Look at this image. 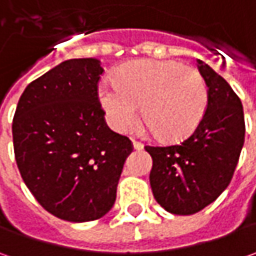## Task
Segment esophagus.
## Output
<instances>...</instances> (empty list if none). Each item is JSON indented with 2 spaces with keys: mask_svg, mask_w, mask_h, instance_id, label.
<instances>
[{
  "mask_svg": "<svg viewBox=\"0 0 256 256\" xmlns=\"http://www.w3.org/2000/svg\"><path fill=\"white\" fill-rule=\"evenodd\" d=\"M132 146L134 150H136V151H141L144 148V145L141 142H138V141H132Z\"/></svg>",
  "mask_w": 256,
  "mask_h": 256,
  "instance_id": "34e87169",
  "label": "esophagus"
}]
</instances>
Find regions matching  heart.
<instances>
[{
    "instance_id": "obj_1",
    "label": "heart",
    "mask_w": 256,
    "mask_h": 256,
    "mask_svg": "<svg viewBox=\"0 0 256 256\" xmlns=\"http://www.w3.org/2000/svg\"><path fill=\"white\" fill-rule=\"evenodd\" d=\"M98 101L110 125L118 132L142 118L164 141H182L201 124L208 105L202 74L172 60H141L122 65L114 84L98 86Z\"/></svg>"
}]
</instances>
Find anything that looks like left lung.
Masks as SVG:
<instances>
[{"label": "left lung", "mask_w": 256, "mask_h": 256, "mask_svg": "<svg viewBox=\"0 0 256 256\" xmlns=\"http://www.w3.org/2000/svg\"><path fill=\"white\" fill-rule=\"evenodd\" d=\"M208 105L198 128L171 146H145L152 158L150 182L165 211L192 215L226 190L245 141L241 100L221 75L198 60Z\"/></svg>", "instance_id": "8db88e82"}]
</instances>
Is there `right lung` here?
<instances>
[{"instance_id": "add662e5", "label": "right lung", "mask_w": 256, "mask_h": 256, "mask_svg": "<svg viewBox=\"0 0 256 256\" xmlns=\"http://www.w3.org/2000/svg\"><path fill=\"white\" fill-rule=\"evenodd\" d=\"M96 58L64 61L21 95L12 121L15 161L41 206L60 220L95 221L112 208L131 141L108 128Z\"/></svg>"}]
</instances>
